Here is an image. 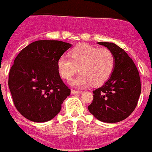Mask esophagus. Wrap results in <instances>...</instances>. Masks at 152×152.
<instances>
[{"label": "esophagus", "instance_id": "esophagus-1", "mask_svg": "<svg viewBox=\"0 0 152 152\" xmlns=\"http://www.w3.org/2000/svg\"><path fill=\"white\" fill-rule=\"evenodd\" d=\"M71 92H72V94H80V91H75V90H72Z\"/></svg>", "mask_w": 152, "mask_h": 152}]
</instances>
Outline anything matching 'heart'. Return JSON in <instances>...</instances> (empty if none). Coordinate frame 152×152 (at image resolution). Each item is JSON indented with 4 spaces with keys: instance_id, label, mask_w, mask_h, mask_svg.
Masks as SVG:
<instances>
[{
    "instance_id": "obj_1",
    "label": "heart",
    "mask_w": 152,
    "mask_h": 152,
    "mask_svg": "<svg viewBox=\"0 0 152 152\" xmlns=\"http://www.w3.org/2000/svg\"><path fill=\"white\" fill-rule=\"evenodd\" d=\"M58 71L61 77L69 80L77 72H80L71 81L77 88L91 84L98 86L106 82L115 67V57L110 49H98L88 44H80L71 52V58L61 56L57 61Z\"/></svg>"
}]
</instances>
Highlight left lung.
<instances>
[{
	"mask_svg": "<svg viewBox=\"0 0 152 152\" xmlns=\"http://www.w3.org/2000/svg\"><path fill=\"white\" fill-rule=\"evenodd\" d=\"M113 53V72L102 87L94 93L88 110L101 122L115 123L126 119L136 107L141 94L139 71L128 54L115 43L100 42Z\"/></svg>",
	"mask_w": 152,
	"mask_h": 152,
	"instance_id": "8db88e82",
	"label": "left lung"
}]
</instances>
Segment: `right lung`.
Segmentation results:
<instances>
[{
	"mask_svg": "<svg viewBox=\"0 0 152 152\" xmlns=\"http://www.w3.org/2000/svg\"><path fill=\"white\" fill-rule=\"evenodd\" d=\"M72 45L58 40H38L16 57L8 86L17 110L30 121L53 119L71 94L60 77L57 61Z\"/></svg>",
	"mask_w": 152,
	"mask_h": 152,
	"instance_id": "1",
	"label": "right lung"
}]
</instances>
